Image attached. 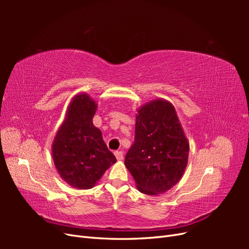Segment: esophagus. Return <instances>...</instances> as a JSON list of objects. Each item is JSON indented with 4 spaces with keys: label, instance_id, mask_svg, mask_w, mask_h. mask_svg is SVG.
I'll return each instance as SVG.
<instances>
[{
    "label": "esophagus",
    "instance_id": "34e87169",
    "mask_svg": "<svg viewBox=\"0 0 249 249\" xmlns=\"http://www.w3.org/2000/svg\"><path fill=\"white\" fill-rule=\"evenodd\" d=\"M117 161H123L124 160V153L123 152H115L114 153Z\"/></svg>",
    "mask_w": 249,
    "mask_h": 249
}]
</instances>
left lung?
Wrapping results in <instances>:
<instances>
[{
    "label": "left lung",
    "mask_w": 249,
    "mask_h": 249,
    "mask_svg": "<svg viewBox=\"0 0 249 249\" xmlns=\"http://www.w3.org/2000/svg\"><path fill=\"white\" fill-rule=\"evenodd\" d=\"M134 143L124 165L144 194H163L182 178L188 164L189 141L173 105L155 99L139 107Z\"/></svg>",
    "instance_id": "left-lung-1"
}]
</instances>
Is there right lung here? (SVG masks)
Wrapping results in <instances>:
<instances>
[{
  "instance_id": "add662e5",
  "label": "right lung",
  "mask_w": 249,
  "mask_h": 249,
  "mask_svg": "<svg viewBox=\"0 0 249 249\" xmlns=\"http://www.w3.org/2000/svg\"><path fill=\"white\" fill-rule=\"evenodd\" d=\"M96 109L97 104L88 93L74 95L53 140L52 156L59 176L77 189L93 188L116 162L92 123Z\"/></svg>"
}]
</instances>
